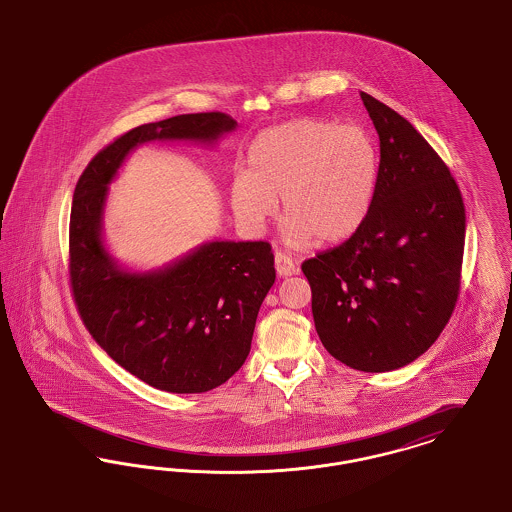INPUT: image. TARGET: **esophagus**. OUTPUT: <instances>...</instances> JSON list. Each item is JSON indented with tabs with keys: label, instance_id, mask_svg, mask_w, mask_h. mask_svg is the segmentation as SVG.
Instances as JSON below:
<instances>
[{
	"label": "esophagus",
	"instance_id": "34e87169",
	"mask_svg": "<svg viewBox=\"0 0 512 512\" xmlns=\"http://www.w3.org/2000/svg\"><path fill=\"white\" fill-rule=\"evenodd\" d=\"M275 269H277V275H279V277H291V275H295L296 273L293 258H289V256L283 254V252H275Z\"/></svg>",
	"mask_w": 512,
	"mask_h": 512
}]
</instances>
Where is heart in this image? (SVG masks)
<instances>
[{
    "mask_svg": "<svg viewBox=\"0 0 512 512\" xmlns=\"http://www.w3.org/2000/svg\"><path fill=\"white\" fill-rule=\"evenodd\" d=\"M379 152L360 125L304 117L269 127L252 142L248 169L231 181V208L239 225L260 235L277 212L293 248L339 243L358 231L376 194Z\"/></svg>",
    "mask_w": 512,
    "mask_h": 512,
    "instance_id": "obj_1",
    "label": "heart"
}]
</instances>
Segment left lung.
<instances>
[{"label": "left lung", "instance_id": "left-lung-1", "mask_svg": "<svg viewBox=\"0 0 512 512\" xmlns=\"http://www.w3.org/2000/svg\"><path fill=\"white\" fill-rule=\"evenodd\" d=\"M379 135L372 208L358 231L302 264L327 352L360 372L414 362L449 322L466 216L449 167L403 115L360 92Z\"/></svg>", "mask_w": 512, "mask_h": 512}]
</instances>
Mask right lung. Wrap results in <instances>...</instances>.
Listing matches in <instances>:
<instances>
[{
    "label": "right lung",
    "mask_w": 512,
    "mask_h": 512,
    "mask_svg": "<svg viewBox=\"0 0 512 512\" xmlns=\"http://www.w3.org/2000/svg\"><path fill=\"white\" fill-rule=\"evenodd\" d=\"M235 129L219 111L140 125L92 158L73 194L69 273L82 322L119 366L169 393L210 391L243 366L275 281L273 252L264 241H210L162 268H123L104 241L109 183L144 142L212 146Z\"/></svg>",
    "instance_id": "add662e5"
}]
</instances>
